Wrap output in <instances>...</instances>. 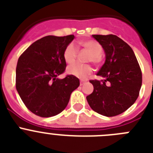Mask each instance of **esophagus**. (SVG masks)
<instances>
[{
  "label": "esophagus",
  "instance_id": "obj_1",
  "mask_svg": "<svg viewBox=\"0 0 153 153\" xmlns=\"http://www.w3.org/2000/svg\"><path fill=\"white\" fill-rule=\"evenodd\" d=\"M85 83H86V82H85V81H84V80H81V82H80V85H85Z\"/></svg>",
  "mask_w": 153,
  "mask_h": 153
}]
</instances>
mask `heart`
<instances>
[{
	"label": "heart",
	"instance_id": "heart-1",
	"mask_svg": "<svg viewBox=\"0 0 153 153\" xmlns=\"http://www.w3.org/2000/svg\"><path fill=\"white\" fill-rule=\"evenodd\" d=\"M80 45L91 54L88 58V62H91L95 65H98L101 61V54L103 52L102 46L95 40H87L80 42ZM76 47L73 43L68 44L65 49L63 57L67 64H73L77 57ZM69 75H73L76 78L85 79L91 74L92 68L88 65L75 64L69 66L67 69Z\"/></svg>",
	"mask_w": 153,
	"mask_h": 153
}]
</instances>
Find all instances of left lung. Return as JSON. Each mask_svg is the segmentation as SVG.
Wrapping results in <instances>:
<instances>
[{"label": "left lung", "instance_id": "8db88e82", "mask_svg": "<svg viewBox=\"0 0 153 153\" xmlns=\"http://www.w3.org/2000/svg\"><path fill=\"white\" fill-rule=\"evenodd\" d=\"M102 46L104 64L97 75L104 80H90L94 91L86 98L91 109L106 117H114L131 107L140 94L142 71L133 49L115 35H92Z\"/></svg>", "mask_w": 153, "mask_h": 153}]
</instances>
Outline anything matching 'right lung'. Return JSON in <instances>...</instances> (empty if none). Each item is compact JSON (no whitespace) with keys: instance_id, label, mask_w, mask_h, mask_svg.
<instances>
[{"instance_id":"obj_1","label":"right lung","mask_w":153,"mask_h":153,"mask_svg":"<svg viewBox=\"0 0 153 153\" xmlns=\"http://www.w3.org/2000/svg\"><path fill=\"white\" fill-rule=\"evenodd\" d=\"M74 35L47 36L31 44L19 58L16 88L26 107L42 117L56 116L68 105L71 92L80 85L73 75L58 78L65 70V49Z\"/></svg>"}]
</instances>
